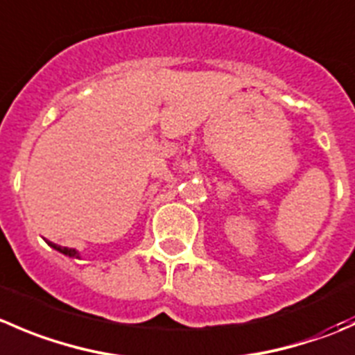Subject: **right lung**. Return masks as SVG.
Instances as JSON below:
<instances>
[{
  "instance_id": "add662e5",
  "label": "right lung",
  "mask_w": 355,
  "mask_h": 355,
  "mask_svg": "<svg viewBox=\"0 0 355 355\" xmlns=\"http://www.w3.org/2000/svg\"><path fill=\"white\" fill-rule=\"evenodd\" d=\"M48 244H50V246L53 248V250H57V251H60V253L67 254V257L79 258V253L74 250V248H64V246H58V244H55V243H48Z\"/></svg>"
}]
</instances>
